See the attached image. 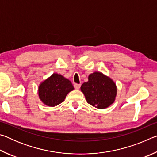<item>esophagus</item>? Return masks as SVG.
I'll return each mask as SVG.
<instances>
[{"label": "esophagus", "mask_w": 157, "mask_h": 157, "mask_svg": "<svg viewBox=\"0 0 157 157\" xmlns=\"http://www.w3.org/2000/svg\"><path fill=\"white\" fill-rule=\"evenodd\" d=\"M81 85L79 84H74V88H75V89H79V88H80Z\"/></svg>", "instance_id": "34e87169"}]
</instances>
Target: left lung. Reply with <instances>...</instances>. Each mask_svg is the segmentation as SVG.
I'll return each instance as SVG.
<instances>
[{
    "label": "left lung",
    "mask_w": 157,
    "mask_h": 157,
    "mask_svg": "<svg viewBox=\"0 0 157 157\" xmlns=\"http://www.w3.org/2000/svg\"><path fill=\"white\" fill-rule=\"evenodd\" d=\"M87 102L98 109H105L113 103L116 96V85L109 77L100 72L89 76V81L81 86Z\"/></svg>",
    "instance_id": "8db88e82"
}]
</instances>
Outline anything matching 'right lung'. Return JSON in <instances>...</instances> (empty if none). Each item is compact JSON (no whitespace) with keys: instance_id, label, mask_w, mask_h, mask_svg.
<instances>
[{"instance_id":"add662e5","label":"right lung","mask_w":157,"mask_h":157,"mask_svg":"<svg viewBox=\"0 0 157 157\" xmlns=\"http://www.w3.org/2000/svg\"><path fill=\"white\" fill-rule=\"evenodd\" d=\"M74 87L70 80L62 75L53 73L39 86V96L45 105L55 107L64 101Z\"/></svg>"}]
</instances>
